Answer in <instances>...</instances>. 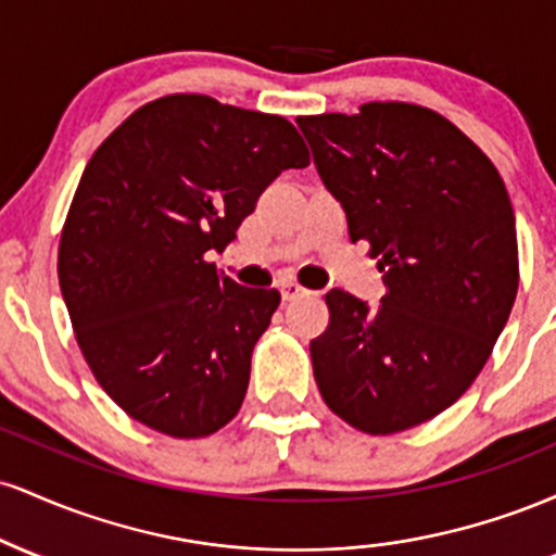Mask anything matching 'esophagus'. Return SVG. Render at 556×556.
<instances>
[{
    "label": "esophagus",
    "mask_w": 556,
    "mask_h": 556,
    "mask_svg": "<svg viewBox=\"0 0 556 556\" xmlns=\"http://www.w3.org/2000/svg\"><path fill=\"white\" fill-rule=\"evenodd\" d=\"M305 287H300V285H295V282H285L282 285V300H298V298H303L305 295Z\"/></svg>",
    "instance_id": "1"
}]
</instances>
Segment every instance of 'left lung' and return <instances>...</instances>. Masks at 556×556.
I'll use <instances>...</instances> for the list:
<instances>
[{"label":"left lung","instance_id":"8db88e82","mask_svg":"<svg viewBox=\"0 0 556 556\" xmlns=\"http://www.w3.org/2000/svg\"><path fill=\"white\" fill-rule=\"evenodd\" d=\"M318 175L384 271L379 308L327 292L311 340L318 392L371 437L426 424L486 366L518 295V235L500 172L460 127L405 101L298 117Z\"/></svg>","mask_w":556,"mask_h":556}]
</instances>
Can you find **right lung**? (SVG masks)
<instances>
[{"label": "right lung", "instance_id": "right-lung-1", "mask_svg": "<svg viewBox=\"0 0 556 556\" xmlns=\"http://www.w3.org/2000/svg\"><path fill=\"white\" fill-rule=\"evenodd\" d=\"M308 162L285 117L203 93L149 101L93 151L56 271L83 358L132 420L201 439L238 416L282 295L235 285L208 253L279 172Z\"/></svg>", "mask_w": 556, "mask_h": 556}]
</instances>
